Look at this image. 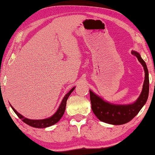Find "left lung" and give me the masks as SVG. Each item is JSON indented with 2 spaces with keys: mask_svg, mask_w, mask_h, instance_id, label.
I'll use <instances>...</instances> for the list:
<instances>
[{
  "mask_svg": "<svg viewBox=\"0 0 155 155\" xmlns=\"http://www.w3.org/2000/svg\"><path fill=\"white\" fill-rule=\"evenodd\" d=\"M132 54L137 57L145 70V77L141 94L137 101L132 104L116 105L104 101L90 90L92 109L97 117L101 121L114 125L126 124L139 113L147 100L149 94V75L147 65L138 53L132 51Z\"/></svg>",
  "mask_w": 155,
  "mask_h": 155,
  "instance_id": "1",
  "label": "left lung"
}]
</instances>
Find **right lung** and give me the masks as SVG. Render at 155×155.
Segmentation results:
<instances>
[{"instance_id": "right-lung-1", "label": "right lung", "mask_w": 155, "mask_h": 155, "mask_svg": "<svg viewBox=\"0 0 155 155\" xmlns=\"http://www.w3.org/2000/svg\"><path fill=\"white\" fill-rule=\"evenodd\" d=\"M74 89H75V87L72 88L71 90H70V92L65 94V96L64 97V98H63V99L62 102H61V104L60 107H59L58 109L57 110V111L56 112V113H55L54 115L51 116V117H50L48 118H46V119H42V120L28 119V118H25L24 116L19 114L18 112L12 107V106H11V107H12V110L14 111L15 113L17 114V116H18L23 122H25V124H28L29 126H30L35 127V128H46V127L51 126H52V125L56 124V123L61 119V117H62L63 114H64V112H65V107H66L67 99H68V97L70 96V94H71L72 92L74 90Z\"/></svg>"}]
</instances>
